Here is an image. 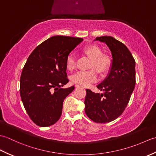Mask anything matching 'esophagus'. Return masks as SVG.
Segmentation results:
<instances>
[{
    "label": "esophagus",
    "mask_w": 156,
    "mask_h": 156,
    "mask_svg": "<svg viewBox=\"0 0 156 156\" xmlns=\"http://www.w3.org/2000/svg\"><path fill=\"white\" fill-rule=\"evenodd\" d=\"M76 87H82V86H80V85H76Z\"/></svg>",
    "instance_id": "obj_1"
}]
</instances>
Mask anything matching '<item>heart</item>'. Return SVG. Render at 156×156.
<instances>
[{
    "instance_id": "b5f03b06",
    "label": "heart",
    "mask_w": 156,
    "mask_h": 156,
    "mask_svg": "<svg viewBox=\"0 0 156 156\" xmlns=\"http://www.w3.org/2000/svg\"><path fill=\"white\" fill-rule=\"evenodd\" d=\"M83 53L92 59L89 68L94 69L78 72L72 76V80L75 84L88 87L97 80L98 74L95 71L101 75L105 74L110 68L111 61L108 55L102 54L101 49L95 45L84 48ZM66 68L69 70H73L76 68L75 58L72 55H69L66 59Z\"/></svg>"
}]
</instances>
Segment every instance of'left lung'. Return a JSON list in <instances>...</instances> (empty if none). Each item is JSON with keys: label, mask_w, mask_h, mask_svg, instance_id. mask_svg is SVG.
Masks as SVG:
<instances>
[{"label": "left lung", "mask_w": 156, "mask_h": 156, "mask_svg": "<svg viewBox=\"0 0 156 156\" xmlns=\"http://www.w3.org/2000/svg\"><path fill=\"white\" fill-rule=\"evenodd\" d=\"M94 41L108 46L112 64L108 76L97 86L104 93L86 90L85 112L92 121L105 123L118 118L129 103L135 85V62L128 48L114 37L102 36Z\"/></svg>", "instance_id": "8db88e82"}]
</instances>
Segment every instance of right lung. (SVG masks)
<instances>
[{
	"mask_svg": "<svg viewBox=\"0 0 156 156\" xmlns=\"http://www.w3.org/2000/svg\"><path fill=\"white\" fill-rule=\"evenodd\" d=\"M82 38L57 35L49 38L29 56L20 79V95L29 117L39 127L54 125L60 118L63 102L74 87L69 82L66 59Z\"/></svg>",
	"mask_w": 156,
	"mask_h": 156,
	"instance_id": "right-lung-1",
	"label": "right lung"
}]
</instances>
